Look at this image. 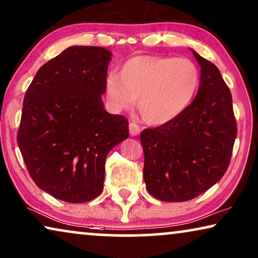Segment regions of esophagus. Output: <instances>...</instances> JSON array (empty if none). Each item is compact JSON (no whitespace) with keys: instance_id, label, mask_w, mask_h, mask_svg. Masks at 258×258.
I'll return each instance as SVG.
<instances>
[{"instance_id":"obj_1","label":"esophagus","mask_w":258,"mask_h":258,"mask_svg":"<svg viewBox=\"0 0 258 258\" xmlns=\"http://www.w3.org/2000/svg\"><path fill=\"white\" fill-rule=\"evenodd\" d=\"M128 130H130V135H131L132 137L138 136L139 133H140V127L137 125L136 122H130Z\"/></svg>"}]
</instances>
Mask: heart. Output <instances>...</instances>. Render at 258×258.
Wrapping results in <instances>:
<instances>
[{"label":"heart","instance_id":"obj_1","mask_svg":"<svg viewBox=\"0 0 258 258\" xmlns=\"http://www.w3.org/2000/svg\"><path fill=\"white\" fill-rule=\"evenodd\" d=\"M201 74L184 57L139 55L122 64L120 75L105 81L106 98L115 109H130L138 101L143 119L164 125L180 116L197 94Z\"/></svg>","mask_w":258,"mask_h":258}]
</instances>
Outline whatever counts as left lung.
<instances>
[{
    "label": "left lung",
    "mask_w": 258,
    "mask_h": 258,
    "mask_svg": "<svg viewBox=\"0 0 258 258\" xmlns=\"http://www.w3.org/2000/svg\"><path fill=\"white\" fill-rule=\"evenodd\" d=\"M201 66L198 93L183 114L140 135L147 191L163 202H186L228 170L237 136L230 89L214 63L192 50Z\"/></svg>",
    "instance_id": "1"
}]
</instances>
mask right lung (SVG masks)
I'll list each match as a JSON object with an SVG mask.
<instances>
[{
  "mask_svg": "<svg viewBox=\"0 0 258 258\" xmlns=\"http://www.w3.org/2000/svg\"><path fill=\"white\" fill-rule=\"evenodd\" d=\"M111 56L102 47H68L26 92L17 144L35 184L60 201L98 197L106 157L128 138L127 119L106 112L101 99Z\"/></svg>",
  "mask_w": 258,
  "mask_h": 258,
  "instance_id": "right-lung-1",
  "label": "right lung"
}]
</instances>
